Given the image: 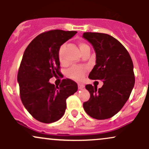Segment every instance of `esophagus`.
<instances>
[{
  "label": "esophagus",
  "instance_id": "esophagus-1",
  "mask_svg": "<svg viewBox=\"0 0 149 149\" xmlns=\"http://www.w3.org/2000/svg\"><path fill=\"white\" fill-rule=\"evenodd\" d=\"M78 89H83L85 88V85L83 84H81V83H78Z\"/></svg>",
  "mask_w": 149,
  "mask_h": 149
}]
</instances>
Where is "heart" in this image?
Returning a JSON list of instances; mask_svg holds the SVG:
<instances>
[{
	"mask_svg": "<svg viewBox=\"0 0 149 149\" xmlns=\"http://www.w3.org/2000/svg\"><path fill=\"white\" fill-rule=\"evenodd\" d=\"M79 48L80 49V52L84 50L85 48H88L89 46L87 45L86 43L83 42H80L78 44ZM64 49H65V44L61 45L59 47V49H58V59H59V62L61 64H64L65 59H64ZM86 68L84 66H72L71 68L68 70L67 71V76L69 78H72L73 80H80L83 78L84 77L85 73L86 72Z\"/></svg>",
	"mask_w": 149,
	"mask_h": 149,
	"instance_id": "heart-1",
	"label": "heart"
}]
</instances>
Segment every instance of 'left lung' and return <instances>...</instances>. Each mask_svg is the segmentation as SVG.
I'll return each instance as SVG.
<instances>
[{"label": "left lung", "mask_w": 149, "mask_h": 149, "mask_svg": "<svg viewBox=\"0 0 149 149\" xmlns=\"http://www.w3.org/2000/svg\"><path fill=\"white\" fill-rule=\"evenodd\" d=\"M83 37L92 44L96 52V64L89 78L104 83L99 89L86 85L90 97L83 103V108L93 118H110L122 109L134 88L132 60L125 47L111 36L85 32Z\"/></svg>", "instance_id": "1"}]
</instances>
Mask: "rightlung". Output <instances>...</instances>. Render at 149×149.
<instances>
[{
    "instance_id": "add662e5",
    "label": "right lung",
    "mask_w": 149,
    "mask_h": 149,
    "mask_svg": "<svg viewBox=\"0 0 149 149\" xmlns=\"http://www.w3.org/2000/svg\"><path fill=\"white\" fill-rule=\"evenodd\" d=\"M77 31L52 30L39 34L27 46L17 74L22 104L37 120L44 123L57 121L64 116L66 100L78 90L73 80L63 79L59 86L49 83L60 76L59 47Z\"/></svg>"
}]
</instances>
